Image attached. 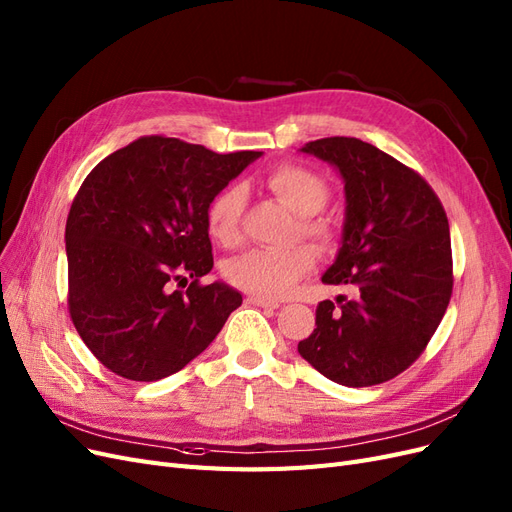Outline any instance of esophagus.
Masks as SVG:
<instances>
[{
    "label": "esophagus",
    "instance_id": "obj_1",
    "mask_svg": "<svg viewBox=\"0 0 512 512\" xmlns=\"http://www.w3.org/2000/svg\"><path fill=\"white\" fill-rule=\"evenodd\" d=\"M246 302L253 304V306H261V308H272V310L280 306V304H278V302H274V300L259 298V295H249V298H246Z\"/></svg>",
    "mask_w": 512,
    "mask_h": 512
}]
</instances>
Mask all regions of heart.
<instances>
[{
    "mask_svg": "<svg viewBox=\"0 0 512 512\" xmlns=\"http://www.w3.org/2000/svg\"><path fill=\"white\" fill-rule=\"evenodd\" d=\"M268 189L293 214H298V234L315 249L323 251L334 240V227L319 217V210L329 200L325 180L302 166H280L266 176ZM246 195L240 185L225 187L212 197L208 206L210 236L229 246L240 238V219ZM312 255L304 246H285V249H249L225 261V278L234 287L259 295V298H287L295 285L310 272Z\"/></svg>",
    "mask_w": 512,
    "mask_h": 512,
    "instance_id": "heart-1",
    "label": "heart"
}]
</instances>
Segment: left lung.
<instances>
[{"label":"left lung","mask_w":512,"mask_h":512,"mask_svg":"<svg viewBox=\"0 0 512 512\" xmlns=\"http://www.w3.org/2000/svg\"><path fill=\"white\" fill-rule=\"evenodd\" d=\"M300 153L327 161L344 183L340 249L321 280L353 287L355 298L321 302L298 353L338 385L385 383L423 353L449 306L447 214L417 172L368 142L323 138Z\"/></svg>","instance_id":"obj_1"}]
</instances>
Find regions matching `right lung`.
<instances>
[{
	"label": "right lung",
	"instance_id": "right-lung-1",
	"mask_svg": "<svg viewBox=\"0 0 512 512\" xmlns=\"http://www.w3.org/2000/svg\"><path fill=\"white\" fill-rule=\"evenodd\" d=\"M259 151L219 155L146 136L102 159L65 225L70 315L89 351L129 381L183 370L217 338L242 295L212 270L208 206ZM187 292L173 283L186 284Z\"/></svg>",
	"mask_w": 512,
	"mask_h": 512
}]
</instances>
